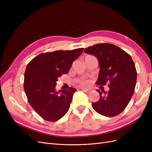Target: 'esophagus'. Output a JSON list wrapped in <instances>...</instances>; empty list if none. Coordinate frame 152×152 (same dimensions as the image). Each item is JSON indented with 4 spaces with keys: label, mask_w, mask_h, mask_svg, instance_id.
Segmentation results:
<instances>
[{
    "label": "esophagus",
    "mask_w": 152,
    "mask_h": 152,
    "mask_svg": "<svg viewBox=\"0 0 152 152\" xmlns=\"http://www.w3.org/2000/svg\"><path fill=\"white\" fill-rule=\"evenodd\" d=\"M81 89H82V91H83L86 92V93H89V92H90V90H89V89H86V88H84V87H82V88H81Z\"/></svg>",
    "instance_id": "esophagus-1"
}]
</instances>
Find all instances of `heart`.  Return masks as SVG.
<instances>
[{"mask_svg": "<svg viewBox=\"0 0 152 152\" xmlns=\"http://www.w3.org/2000/svg\"><path fill=\"white\" fill-rule=\"evenodd\" d=\"M90 56H87V57H90ZM89 83H90V81L89 80H83V81H82L80 82V84H82V85H89Z\"/></svg>", "mask_w": 152, "mask_h": 152, "instance_id": "b5f03b06", "label": "heart"}]
</instances>
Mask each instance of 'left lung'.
Here are the masks:
<instances>
[{
	"label": "left lung",
	"instance_id": "obj_1",
	"mask_svg": "<svg viewBox=\"0 0 152 152\" xmlns=\"http://www.w3.org/2000/svg\"><path fill=\"white\" fill-rule=\"evenodd\" d=\"M84 53L98 58L100 70L96 83L108 84L109 91H97L100 96L92 103L96 112L106 117H114L122 113L134 93L137 80L135 65L131 56L116 45L109 43L94 45Z\"/></svg>",
	"mask_w": 152,
	"mask_h": 152
}]
</instances>
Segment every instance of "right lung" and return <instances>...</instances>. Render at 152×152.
<instances>
[{
    "instance_id": "1",
    "label": "right lung",
    "mask_w": 152,
    "mask_h": 152,
    "mask_svg": "<svg viewBox=\"0 0 152 152\" xmlns=\"http://www.w3.org/2000/svg\"><path fill=\"white\" fill-rule=\"evenodd\" d=\"M83 50L79 48L42 53L27 65L24 79L25 94L31 107L44 120L57 121L70 108L73 94L77 90L70 87L57 92L55 87L58 78L66 74Z\"/></svg>"
}]
</instances>
